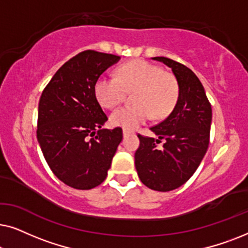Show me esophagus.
Segmentation results:
<instances>
[{"instance_id": "obj_1", "label": "esophagus", "mask_w": 248, "mask_h": 248, "mask_svg": "<svg viewBox=\"0 0 248 248\" xmlns=\"http://www.w3.org/2000/svg\"><path fill=\"white\" fill-rule=\"evenodd\" d=\"M128 134H130V132H128L127 130H123V135H124V137H126V135H128Z\"/></svg>"}]
</instances>
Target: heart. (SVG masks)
<instances>
[{
	"label": "heart",
	"mask_w": 248,
	"mask_h": 248,
	"mask_svg": "<svg viewBox=\"0 0 248 248\" xmlns=\"http://www.w3.org/2000/svg\"><path fill=\"white\" fill-rule=\"evenodd\" d=\"M126 91H134L135 105L124 106L110 114V123L133 131L149 116L161 120L168 116L178 100L179 86L174 74L147 61L135 60L118 67L117 78L100 77L94 84V94L101 106L113 108L122 103Z\"/></svg>",
	"instance_id": "obj_1"
}]
</instances>
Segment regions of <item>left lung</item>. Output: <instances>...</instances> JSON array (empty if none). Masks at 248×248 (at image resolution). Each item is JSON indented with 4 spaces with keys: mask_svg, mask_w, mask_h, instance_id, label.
I'll return each mask as SVG.
<instances>
[{
    "mask_svg": "<svg viewBox=\"0 0 248 248\" xmlns=\"http://www.w3.org/2000/svg\"><path fill=\"white\" fill-rule=\"evenodd\" d=\"M169 66L179 86L178 100L169 116L150 130L158 139L139 134L135 168L147 187L168 192L191 178L209 147L212 109L194 72L167 57H152ZM161 140L164 144L158 147Z\"/></svg>",
    "mask_w": 248,
    "mask_h": 248,
    "instance_id": "8db88e82",
    "label": "left lung"
}]
</instances>
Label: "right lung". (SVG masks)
I'll return each instance as SVG.
<instances>
[{"mask_svg":"<svg viewBox=\"0 0 248 248\" xmlns=\"http://www.w3.org/2000/svg\"><path fill=\"white\" fill-rule=\"evenodd\" d=\"M120 59L81 52L57 70L40 97L37 140L54 175L73 188L100 185L123 139L121 127L101 128L108 118L94 94L97 80Z\"/></svg>","mask_w":248,"mask_h":248,"instance_id":"right-lung-1","label":"right lung"}]
</instances>
